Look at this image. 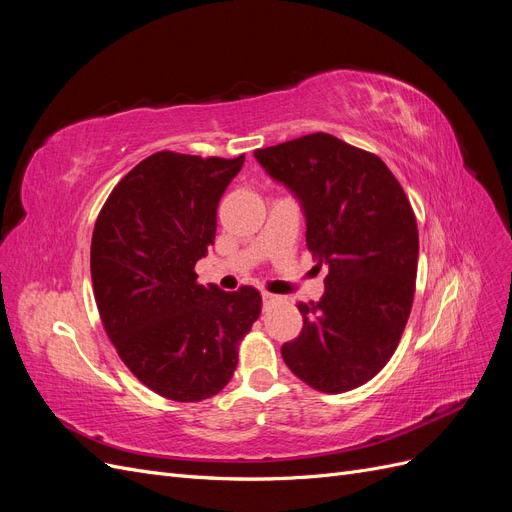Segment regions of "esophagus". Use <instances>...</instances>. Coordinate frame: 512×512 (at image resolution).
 I'll use <instances>...</instances> for the list:
<instances>
[{
	"label": "esophagus",
	"mask_w": 512,
	"mask_h": 512,
	"mask_svg": "<svg viewBox=\"0 0 512 512\" xmlns=\"http://www.w3.org/2000/svg\"><path fill=\"white\" fill-rule=\"evenodd\" d=\"M277 301V294H271V292H262V305L269 307Z\"/></svg>",
	"instance_id": "34e87169"
}]
</instances>
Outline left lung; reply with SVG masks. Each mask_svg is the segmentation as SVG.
Listing matches in <instances>:
<instances>
[{"instance_id": "left-lung-1", "label": "left lung", "mask_w": 512, "mask_h": 512, "mask_svg": "<svg viewBox=\"0 0 512 512\" xmlns=\"http://www.w3.org/2000/svg\"><path fill=\"white\" fill-rule=\"evenodd\" d=\"M265 173L286 185L305 215V241L327 267L318 303H299L303 331L284 363L322 393H346L393 356L414 299L418 228L386 164L316 132L256 149Z\"/></svg>"}]
</instances>
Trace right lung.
<instances>
[{
  "label": "right lung",
  "mask_w": 512,
  "mask_h": 512,
  "mask_svg": "<svg viewBox=\"0 0 512 512\" xmlns=\"http://www.w3.org/2000/svg\"><path fill=\"white\" fill-rule=\"evenodd\" d=\"M235 160L160 151L136 164L102 207L91 284L104 331L147 389L173 401L220 393L237 346L260 316V292L200 286L194 267L215 239Z\"/></svg>",
  "instance_id": "obj_1"
}]
</instances>
